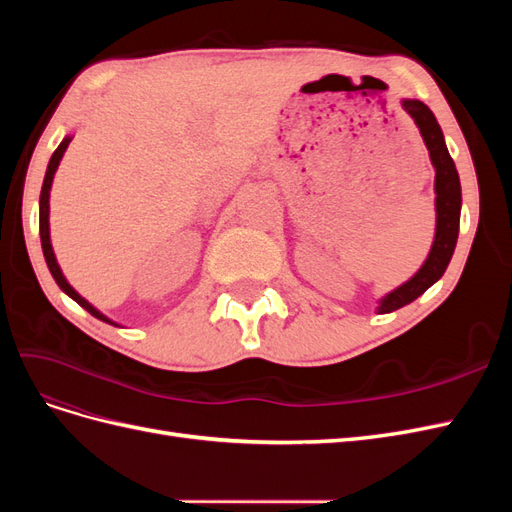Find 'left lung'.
<instances>
[{
	"mask_svg": "<svg viewBox=\"0 0 512 512\" xmlns=\"http://www.w3.org/2000/svg\"><path fill=\"white\" fill-rule=\"evenodd\" d=\"M401 106H404V111L414 119L418 130H421L431 164L436 168V239H433L425 265L418 269L406 284H401L399 288L386 294L384 299H380L378 314L395 312V309L412 303L414 299L421 297L429 286L436 284L453 258L459 235L461 183L455 162L446 149L444 134L438 126L436 117L429 111V106L421 100H404Z\"/></svg>",
	"mask_w": 512,
	"mask_h": 512,
	"instance_id": "left-lung-1",
	"label": "left lung"
}]
</instances>
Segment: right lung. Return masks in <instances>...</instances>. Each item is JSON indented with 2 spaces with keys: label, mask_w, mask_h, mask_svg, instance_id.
<instances>
[{
  "label": "right lung",
  "mask_w": 512,
  "mask_h": 512,
  "mask_svg": "<svg viewBox=\"0 0 512 512\" xmlns=\"http://www.w3.org/2000/svg\"><path fill=\"white\" fill-rule=\"evenodd\" d=\"M70 141H72V136H66L64 141L59 143V147L55 149V153L51 156L49 168H46V175H44L42 192H40V241H42V252H44V260H46V265H49V271H51V275H53V280L57 282V286H59L61 290H64V292L68 294L70 299H74L81 307H85L87 312H89L91 316H96L98 320H104V322H108V324H115L113 320H108L104 314H100L94 305H91L89 301H85V299L81 297V294L76 292V290L68 284L64 273H61V269H59V265H57V258H55L53 245H51V230H49V196H51V185H53L55 170H57L61 158H64V153H66ZM115 327H117V324H115Z\"/></svg>",
  "instance_id": "obj_1"
}]
</instances>
